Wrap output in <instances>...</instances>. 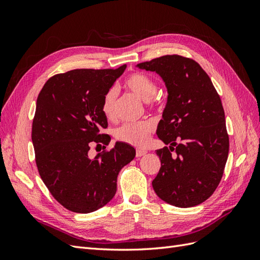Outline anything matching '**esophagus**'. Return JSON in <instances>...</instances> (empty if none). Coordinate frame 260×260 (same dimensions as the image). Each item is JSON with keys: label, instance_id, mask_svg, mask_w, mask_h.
Masks as SVG:
<instances>
[{"label": "esophagus", "instance_id": "34e87169", "mask_svg": "<svg viewBox=\"0 0 260 260\" xmlns=\"http://www.w3.org/2000/svg\"><path fill=\"white\" fill-rule=\"evenodd\" d=\"M145 154H146L145 151H142V149H138L137 153H136V156H137V157H141V156H143V155H145Z\"/></svg>", "mask_w": 260, "mask_h": 260}]
</instances>
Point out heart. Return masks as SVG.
Masks as SVG:
<instances>
[{
	"mask_svg": "<svg viewBox=\"0 0 260 260\" xmlns=\"http://www.w3.org/2000/svg\"><path fill=\"white\" fill-rule=\"evenodd\" d=\"M124 86L138 98L144 102H156L154 98L157 85L153 78L142 74L135 73L130 75L124 81ZM118 92L116 88L106 91L102 101V112L107 118H113L116 112ZM154 125L149 121L127 122L115 130V138L120 142L137 147H143L147 144L149 135L153 132Z\"/></svg>",
	"mask_w": 260,
	"mask_h": 260,
	"instance_id": "obj_1",
	"label": "heart"
}]
</instances>
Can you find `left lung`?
Returning a JSON list of instances; mask_svg holds the SVG:
<instances>
[{
	"label": "left lung",
	"instance_id": "obj_1",
	"mask_svg": "<svg viewBox=\"0 0 260 260\" xmlns=\"http://www.w3.org/2000/svg\"><path fill=\"white\" fill-rule=\"evenodd\" d=\"M137 67L159 75L168 92L156 133L169 147L156 151L161 166L152 182L154 191L170 205H199L215 192L229 154L221 100L191 58L165 55Z\"/></svg>",
	"mask_w": 260,
	"mask_h": 260
}]
</instances>
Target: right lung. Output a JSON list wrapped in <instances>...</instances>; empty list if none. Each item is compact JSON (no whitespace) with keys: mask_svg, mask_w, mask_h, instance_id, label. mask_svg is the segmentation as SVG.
<instances>
[{"mask_svg":"<svg viewBox=\"0 0 260 260\" xmlns=\"http://www.w3.org/2000/svg\"><path fill=\"white\" fill-rule=\"evenodd\" d=\"M75 69L45 82L37 100L31 139L39 174L60 205L79 214L95 211L117 191L119 171L136 149L116 142L108 152L89 157L93 143L108 145L102 101L125 69Z\"/></svg>","mask_w":260,"mask_h":260,"instance_id":"add662e5","label":"right lung"}]
</instances>
